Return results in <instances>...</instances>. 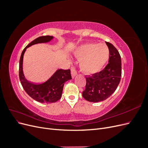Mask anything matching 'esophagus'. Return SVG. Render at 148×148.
I'll return each instance as SVG.
<instances>
[{
    "label": "esophagus",
    "mask_w": 148,
    "mask_h": 148,
    "mask_svg": "<svg viewBox=\"0 0 148 148\" xmlns=\"http://www.w3.org/2000/svg\"><path fill=\"white\" fill-rule=\"evenodd\" d=\"M71 77H72V78H73L76 75H77V71L75 70V69H73V68H71Z\"/></svg>",
    "instance_id": "1"
}]
</instances>
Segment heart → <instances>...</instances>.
Segmentation results:
<instances>
[{"mask_svg": "<svg viewBox=\"0 0 148 148\" xmlns=\"http://www.w3.org/2000/svg\"><path fill=\"white\" fill-rule=\"evenodd\" d=\"M75 55L79 59V68L87 75L97 73L104 68L109 59V49L104 44L86 43L78 47Z\"/></svg>", "mask_w": 148, "mask_h": 148, "instance_id": "heart-1", "label": "heart"}]
</instances>
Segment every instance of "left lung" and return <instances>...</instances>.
<instances>
[{
    "instance_id": "1",
    "label": "left lung",
    "mask_w": 148,
    "mask_h": 148,
    "mask_svg": "<svg viewBox=\"0 0 148 148\" xmlns=\"http://www.w3.org/2000/svg\"><path fill=\"white\" fill-rule=\"evenodd\" d=\"M106 43L110 51L109 64L100 72L86 76V88L82 95L89 102L107 99L115 92L120 82L122 62L120 53L113 44Z\"/></svg>"
}]
</instances>
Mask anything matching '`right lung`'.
<instances>
[{
	"instance_id": "obj_1",
	"label": "right lung",
	"mask_w": 148,
	"mask_h": 148,
	"mask_svg": "<svg viewBox=\"0 0 148 148\" xmlns=\"http://www.w3.org/2000/svg\"><path fill=\"white\" fill-rule=\"evenodd\" d=\"M53 38L52 36H43L31 42L22 52L19 64L20 80L26 92L35 101L46 104L56 102L60 99L64 83L71 79L70 70L58 69L45 82L34 84L25 78L23 70V61L26 49L34 44L49 42Z\"/></svg>"
}]
</instances>
